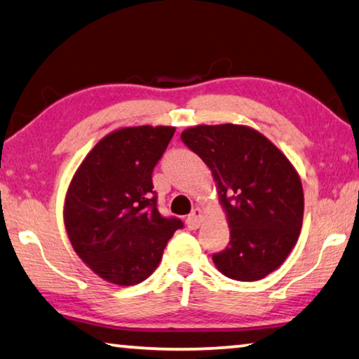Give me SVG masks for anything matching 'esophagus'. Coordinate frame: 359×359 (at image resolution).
Masks as SVG:
<instances>
[{"label": "esophagus", "instance_id": "34e87169", "mask_svg": "<svg viewBox=\"0 0 359 359\" xmlns=\"http://www.w3.org/2000/svg\"><path fill=\"white\" fill-rule=\"evenodd\" d=\"M201 221H203V211L200 208H196L190 212V216L187 217V227L191 229V231H196L198 227L201 226Z\"/></svg>", "mask_w": 359, "mask_h": 359}]
</instances>
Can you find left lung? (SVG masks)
<instances>
[{
	"mask_svg": "<svg viewBox=\"0 0 359 359\" xmlns=\"http://www.w3.org/2000/svg\"><path fill=\"white\" fill-rule=\"evenodd\" d=\"M182 142L212 170L227 212L231 242L212 261L235 280H259L295 247L303 187L288 159L259 132L222 124L182 132Z\"/></svg>",
	"mask_w": 359,
	"mask_h": 359,
	"instance_id": "obj_1",
	"label": "left lung"
}]
</instances>
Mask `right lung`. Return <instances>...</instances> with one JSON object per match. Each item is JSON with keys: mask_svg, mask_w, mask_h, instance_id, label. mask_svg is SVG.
I'll return each mask as SVG.
<instances>
[{"mask_svg": "<svg viewBox=\"0 0 359 359\" xmlns=\"http://www.w3.org/2000/svg\"><path fill=\"white\" fill-rule=\"evenodd\" d=\"M174 127H127L109 133L80 164L67 190L64 224L76 253L101 279L135 285L151 276L179 217L158 211L153 169Z\"/></svg>", "mask_w": 359, "mask_h": 359, "instance_id": "right-lung-1", "label": "right lung"}]
</instances>
